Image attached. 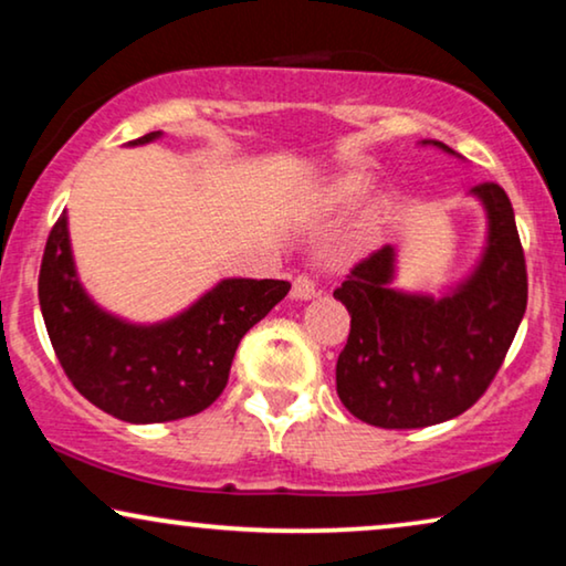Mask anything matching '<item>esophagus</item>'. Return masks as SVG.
Wrapping results in <instances>:
<instances>
[{"mask_svg": "<svg viewBox=\"0 0 566 566\" xmlns=\"http://www.w3.org/2000/svg\"><path fill=\"white\" fill-rule=\"evenodd\" d=\"M291 296L296 301H312L316 296V285L308 275H298L296 281H293V289H291Z\"/></svg>", "mask_w": 566, "mask_h": 566, "instance_id": "1", "label": "esophagus"}]
</instances>
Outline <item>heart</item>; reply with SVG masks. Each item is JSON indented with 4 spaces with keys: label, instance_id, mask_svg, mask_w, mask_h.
I'll return each mask as SVG.
<instances>
[{
    "label": "heart",
    "instance_id": "heart-1",
    "mask_svg": "<svg viewBox=\"0 0 566 566\" xmlns=\"http://www.w3.org/2000/svg\"><path fill=\"white\" fill-rule=\"evenodd\" d=\"M374 188V175L366 167H345L308 192V211L314 216L345 213L360 203Z\"/></svg>",
    "mask_w": 566,
    "mask_h": 566
}]
</instances>
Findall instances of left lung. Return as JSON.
<instances>
[{
  "instance_id": "left-lung-1",
  "label": "left lung",
  "mask_w": 566,
  "mask_h": 566,
  "mask_svg": "<svg viewBox=\"0 0 566 566\" xmlns=\"http://www.w3.org/2000/svg\"><path fill=\"white\" fill-rule=\"evenodd\" d=\"M420 146L463 159L436 138ZM469 196L484 208L486 237L459 281L438 293L397 289L399 250L386 244L335 291L350 314L337 397L363 422L412 430L459 417L486 391L513 345L528 304L513 206L494 182Z\"/></svg>"
}]
</instances>
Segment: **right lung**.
<instances>
[{
  "mask_svg": "<svg viewBox=\"0 0 566 566\" xmlns=\"http://www.w3.org/2000/svg\"><path fill=\"white\" fill-rule=\"evenodd\" d=\"M157 138L161 130L128 146ZM289 291V281L221 277L169 319L128 322L82 285L66 211L51 229L38 277V301L61 368L84 399L134 424L182 420L211 407L229 381L242 337Z\"/></svg>",
  "mask_w": 566,
  "mask_h": 566,
  "instance_id": "add662e5",
  "label": "right lung"
}]
</instances>
